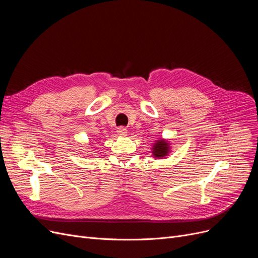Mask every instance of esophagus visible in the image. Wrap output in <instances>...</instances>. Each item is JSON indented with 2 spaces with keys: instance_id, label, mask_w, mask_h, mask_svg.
Here are the masks:
<instances>
[{
  "instance_id": "esophagus-1",
  "label": "esophagus",
  "mask_w": 258,
  "mask_h": 258,
  "mask_svg": "<svg viewBox=\"0 0 258 258\" xmlns=\"http://www.w3.org/2000/svg\"><path fill=\"white\" fill-rule=\"evenodd\" d=\"M117 134H118L119 136H127L128 134V129L124 128V127H119L117 128Z\"/></svg>"
}]
</instances>
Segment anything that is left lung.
I'll use <instances>...</instances> for the list:
<instances>
[{
    "instance_id": "1",
    "label": "left lung",
    "mask_w": 258,
    "mask_h": 258,
    "mask_svg": "<svg viewBox=\"0 0 258 258\" xmlns=\"http://www.w3.org/2000/svg\"><path fill=\"white\" fill-rule=\"evenodd\" d=\"M171 142L168 139L159 138L156 140V141L152 145V155L153 157L156 159H165L171 153Z\"/></svg>"
}]
</instances>
